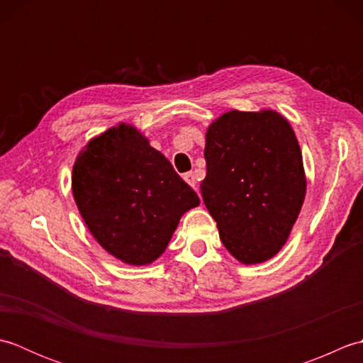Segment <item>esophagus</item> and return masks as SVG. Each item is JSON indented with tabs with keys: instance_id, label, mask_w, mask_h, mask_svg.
<instances>
[{
	"instance_id": "obj_1",
	"label": "esophagus",
	"mask_w": 363,
	"mask_h": 363,
	"mask_svg": "<svg viewBox=\"0 0 363 363\" xmlns=\"http://www.w3.org/2000/svg\"><path fill=\"white\" fill-rule=\"evenodd\" d=\"M184 181H186L190 187L196 189V176H195L194 172H189V173L184 174Z\"/></svg>"
}]
</instances>
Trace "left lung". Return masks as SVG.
Wrapping results in <instances>:
<instances>
[{
  "instance_id": "obj_1",
  "label": "left lung",
  "mask_w": 363,
  "mask_h": 363,
  "mask_svg": "<svg viewBox=\"0 0 363 363\" xmlns=\"http://www.w3.org/2000/svg\"><path fill=\"white\" fill-rule=\"evenodd\" d=\"M201 195L228 251L243 264L287 242L306 195L303 156L289 121L273 111H230L206 134Z\"/></svg>"
}]
</instances>
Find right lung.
Instances as JSON below:
<instances>
[{
  "label": "right lung",
  "mask_w": 363,
  "mask_h": 363,
  "mask_svg": "<svg viewBox=\"0 0 363 363\" xmlns=\"http://www.w3.org/2000/svg\"><path fill=\"white\" fill-rule=\"evenodd\" d=\"M72 187L91 235L130 265L156 260L181 215L199 204L164 154L128 125L89 142L74 162Z\"/></svg>",
  "instance_id": "obj_1"
}]
</instances>
